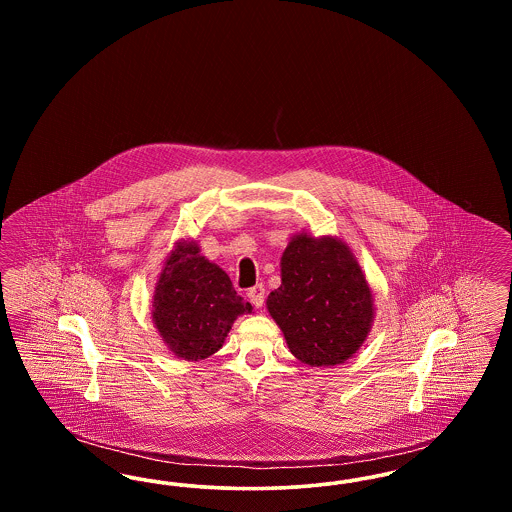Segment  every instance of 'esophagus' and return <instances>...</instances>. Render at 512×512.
Instances as JSON below:
<instances>
[{"instance_id": "esophagus-1", "label": "esophagus", "mask_w": 512, "mask_h": 512, "mask_svg": "<svg viewBox=\"0 0 512 512\" xmlns=\"http://www.w3.org/2000/svg\"><path fill=\"white\" fill-rule=\"evenodd\" d=\"M247 297H249V301H251L257 309H261L263 303H265V286H263V284L253 286V288L249 290V293H247Z\"/></svg>"}]
</instances>
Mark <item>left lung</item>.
<instances>
[{"instance_id": "left-lung-1", "label": "left lung", "mask_w": 512, "mask_h": 512, "mask_svg": "<svg viewBox=\"0 0 512 512\" xmlns=\"http://www.w3.org/2000/svg\"><path fill=\"white\" fill-rule=\"evenodd\" d=\"M280 276L267 309L293 357L324 368L351 359L368 338L376 311L351 247L336 236L297 232L282 253Z\"/></svg>"}]
</instances>
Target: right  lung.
<instances>
[{
    "label": "right lung",
    "instance_id": "obj_1",
    "mask_svg": "<svg viewBox=\"0 0 512 512\" xmlns=\"http://www.w3.org/2000/svg\"><path fill=\"white\" fill-rule=\"evenodd\" d=\"M195 240H178L159 272L151 317L174 357L203 361L217 353L234 320L253 311L228 274L199 253Z\"/></svg>",
    "mask_w": 512,
    "mask_h": 512
}]
</instances>
